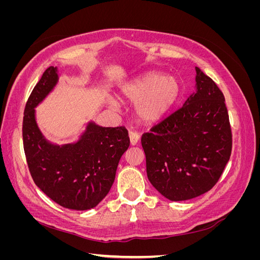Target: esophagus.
<instances>
[{
	"label": "esophagus",
	"mask_w": 260,
	"mask_h": 260,
	"mask_svg": "<svg viewBox=\"0 0 260 260\" xmlns=\"http://www.w3.org/2000/svg\"><path fill=\"white\" fill-rule=\"evenodd\" d=\"M129 138H130V144L131 145H137L139 140H140V136L139 133L137 132H130L129 133Z\"/></svg>",
	"instance_id": "obj_1"
}]
</instances>
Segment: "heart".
Instances as JSON below:
<instances>
[{
	"mask_svg": "<svg viewBox=\"0 0 260 260\" xmlns=\"http://www.w3.org/2000/svg\"><path fill=\"white\" fill-rule=\"evenodd\" d=\"M181 86L175 77L149 74L136 82L125 84L120 99L137 104L136 115L144 123H156L168 115L180 96Z\"/></svg>",
	"mask_w": 260,
	"mask_h": 260,
	"instance_id": "1",
	"label": "heart"
}]
</instances>
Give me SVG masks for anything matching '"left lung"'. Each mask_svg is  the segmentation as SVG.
Wrapping results in <instances>:
<instances>
[{
	"instance_id": "obj_1",
	"label": "left lung",
	"mask_w": 260,
	"mask_h": 260,
	"mask_svg": "<svg viewBox=\"0 0 260 260\" xmlns=\"http://www.w3.org/2000/svg\"><path fill=\"white\" fill-rule=\"evenodd\" d=\"M195 70V91L183 106L141 140L149 182L174 202L208 192L231 155L232 135L223 94L199 67Z\"/></svg>"
}]
</instances>
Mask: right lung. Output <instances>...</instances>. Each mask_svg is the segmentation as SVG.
Masks as SVG:
<instances>
[{
    "label": "right lung",
    "instance_id": "right-lung-1",
    "mask_svg": "<svg viewBox=\"0 0 260 260\" xmlns=\"http://www.w3.org/2000/svg\"><path fill=\"white\" fill-rule=\"evenodd\" d=\"M57 67L50 66L31 92L23 113L22 140L35 183L58 205L88 210L99 205L115 181L121 156L130 145L124 127H102L93 120L75 142L56 144L44 137L36 107L58 83Z\"/></svg>",
    "mask_w": 260,
    "mask_h": 260
}]
</instances>
